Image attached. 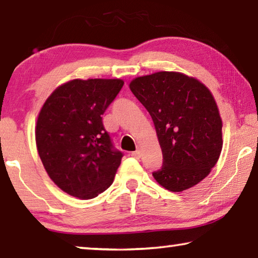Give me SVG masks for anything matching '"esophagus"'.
I'll return each instance as SVG.
<instances>
[{"label": "esophagus", "mask_w": 258, "mask_h": 258, "mask_svg": "<svg viewBox=\"0 0 258 258\" xmlns=\"http://www.w3.org/2000/svg\"><path fill=\"white\" fill-rule=\"evenodd\" d=\"M131 156L134 157V158H140V157H141V150H135V151H133L132 154H131Z\"/></svg>", "instance_id": "34e87169"}]
</instances>
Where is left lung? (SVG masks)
<instances>
[{"label": "left lung", "mask_w": 258, "mask_h": 258, "mask_svg": "<svg viewBox=\"0 0 258 258\" xmlns=\"http://www.w3.org/2000/svg\"><path fill=\"white\" fill-rule=\"evenodd\" d=\"M130 89L150 113L163 151V166L152 173L155 180L173 192L198 184L223 146L222 119L211 91L174 72L138 77Z\"/></svg>", "instance_id": "1"}]
</instances>
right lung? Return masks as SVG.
<instances>
[{"instance_id":"add662e5","label":"right lung","mask_w":258,"mask_h":258,"mask_svg":"<svg viewBox=\"0 0 258 258\" xmlns=\"http://www.w3.org/2000/svg\"><path fill=\"white\" fill-rule=\"evenodd\" d=\"M123 85L121 80H74L43 104L38 155L51 180L73 197L92 199L111 185L124 155L113 147L101 116Z\"/></svg>"}]
</instances>
